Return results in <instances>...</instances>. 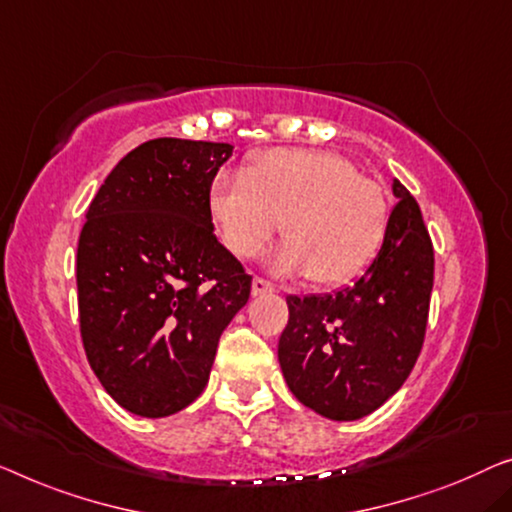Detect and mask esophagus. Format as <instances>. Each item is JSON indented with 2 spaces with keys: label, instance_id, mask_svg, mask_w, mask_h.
I'll use <instances>...</instances> for the list:
<instances>
[{
  "label": "esophagus",
  "instance_id": "34e87169",
  "mask_svg": "<svg viewBox=\"0 0 512 512\" xmlns=\"http://www.w3.org/2000/svg\"><path fill=\"white\" fill-rule=\"evenodd\" d=\"M271 292H276V287H273L269 280H266V278H259V276H255V278H253V294H255V296L271 294Z\"/></svg>",
  "mask_w": 512,
  "mask_h": 512
}]
</instances>
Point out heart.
Segmentation results:
<instances>
[{
	"label": "heart",
	"instance_id": "heart-1",
	"mask_svg": "<svg viewBox=\"0 0 512 512\" xmlns=\"http://www.w3.org/2000/svg\"><path fill=\"white\" fill-rule=\"evenodd\" d=\"M209 213L232 255H262L282 227L289 236L276 266L310 273L319 285H345L368 269L391 223L384 188L352 160L319 149H269L243 172H220Z\"/></svg>",
	"mask_w": 512,
	"mask_h": 512
}]
</instances>
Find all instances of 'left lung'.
Masks as SVG:
<instances>
[{
  "mask_svg": "<svg viewBox=\"0 0 512 512\" xmlns=\"http://www.w3.org/2000/svg\"><path fill=\"white\" fill-rule=\"evenodd\" d=\"M400 197L375 262L335 294L287 296L278 361L289 391L331 421L379 409L414 370L434 282V248L418 202Z\"/></svg>",
  "mask_w": 512,
  "mask_h": 512,
  "instance_id": "obj_1",
  "label": "left lung"
}]
</instances>
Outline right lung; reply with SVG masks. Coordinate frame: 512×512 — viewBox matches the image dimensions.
<instances>
[{
    "label": "right lung",
    "instance_id": "obj_1",
    "mask_svg": "<svg viewBox=\"0 0 512 512\" xmlns=\"http://www.w3.org/2000/svg\"><path fill=\"white\" fill-rule=\"evenodd\" d=\"M225 142L158 137L119 160L78 241L87 361L121 407L144 418L200 398L218 340L253 276L213 234L209 188Z\"/></svg>",
    "mask_w": 512,
    "mask_h": 512
}]
</instances>
